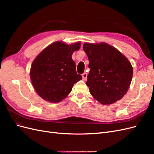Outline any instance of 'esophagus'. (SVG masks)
I'll list each match as a JSON object with an SVG mask.
<instances>
[{
    "instance_id": "esophagus-1",
    "label": "esophagus",
    "mask_w": 154,
    "mask_h": 154,
    "mask_svg": "<svg viewBox=\"0 0 154 154\" xmlns=\"http://www.w3.org/2000/svg\"><path fill=\"white\" fill-rule=\"evenodd\" d=\"M82 78H83V80H87V72H84L82 74Z\"/></svg>"
}]
</instances>
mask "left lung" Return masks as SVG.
Instances as JSON below:
<instances>
[{"label": "left lung", "mask_w": 154, "mask_h": 154, "mask_svg": "<svg viewBox=\"0 0 154 154\" xmlns=\"http://www.w3.org/2000/svg\"><path fill=\"white\" fill-rule=\"evenodd\" d=\"M90 72L87 85L90 93L103 105L114 103L127 93L132 81L131 63L118 50L106 43H85Z\"/></svg>", "instance_id": "left-lung-1"}]
</instances>
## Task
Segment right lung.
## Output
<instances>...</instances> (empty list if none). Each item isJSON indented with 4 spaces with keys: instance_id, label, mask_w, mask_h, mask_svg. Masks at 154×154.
Returning a JSON list of instances; mask_svg holds the SVG:
<instances>
[{
    "instance_id": "1",
    "label": "right lung",
    "mask_w": 154,
    "mask_h": 154,
    "mask_svg": "<svg viewBox=\"0 0 154 154\" xmlns=\"http://www.w3.org/2000/svg\"><path fill=\"white\" fill-rule=\"evenodd\" d=\"M80 42L67 45L56 42L44 49L32 62L30 77L36 92L52 103L61 101L71 92L74 83L82 79L76 71L72 54Z\"/></svg>"
}]
</instances>
